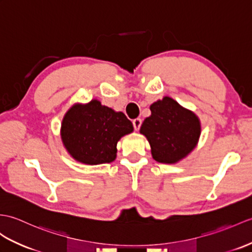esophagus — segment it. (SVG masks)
<instances>
[{"instance_id":"1","label":"esophagus","mask_w":252,"mask_h":252,"mask_svg":"<svg viewBox=\"0 0 252 252\" xmlns=\"http://www.w3.org/2000/svg\"><path fill=\"white\" fill-rule=\"evenodd\" d=\"M140 126H142V119L139 118H136L133 120V126H134V130L135 131H138L140 128Z\"/></svg>"}]
</instances>
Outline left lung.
I'll return each mask as SVG.
<instances>
[{"mask_svg": "<svg viewBox=\"0 0 252 252\" xmlns=\"http://www.w3.org/2000/svg\"><path fill=\"white\" fill-rule=\"evenodd\" d=\"M151 116L140 126L147 137L154 159L161 163H175L190 154L201 134L197 117L165 96L150 106Z\"/></svg>", "mask_w": 252, "mask_h": 252, "instance_id": "left-lung-1", "label": "left lung"}]
</instances>
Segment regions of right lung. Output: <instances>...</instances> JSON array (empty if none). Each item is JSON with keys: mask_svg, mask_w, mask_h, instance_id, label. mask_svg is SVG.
Segmentation results:
<instances>
[{"mask_svg": "<svg viewBox=\"0 0 252 252\" xmlns=\"http://www.w3.org/2000/svg\"><path fill=\"white\" fill-rule=\"evenodd\" d=\"M132 131V122L124 113H116L93 99L68 110L62 121L61 137L75 160L95 165L113 162L118 140Z\"/></svg>", "mask_w": 252, "mask_h": 252, "instance_id": "obj_1", "label": "right lung"}]
</instances>
